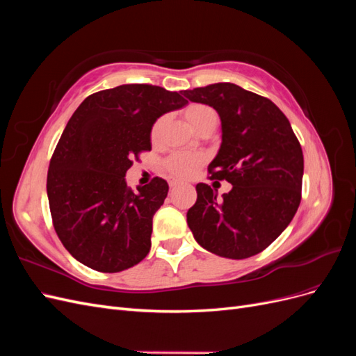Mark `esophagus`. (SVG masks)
Returning <instances> with one entry per match:
<instances>
[{"mask_svg":"<svg viewBox=\"0 0 356 356\" xmlns=\"http://www.w3.org/2000/svg\"><path fill=\"white\" fill-rule=\"evenodd\" d=\"M179 186V181H177V179H170L169 181V187L170 188H175V187H178Z\"/></svg>","mask_w":356,"mask_h":356,"instance_id":"esophagus-1","label":"esophagus"}]
</instances>
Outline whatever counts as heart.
Masks as SVG:
<instances>
[{
  "mask_svg": "<svg viewBox=\"0 0 356 356\" xmlns=\"http://www.w3.org/2000/svg\"><path fill=\"white\" fill-rule=\"evenodd\" d=\"M217 117L212 108L203 104H190L184 108V118L187 123L199 131V129L211 118ZM163 118L159 120L152 127V141L157 143L161 131H163ZM203 165V157L193 153H174L165 160V169L175 178H188Z\"/></svg>",
  "mask_w": 356,
  "mask_h": 356,
  "instance_id": "b5f03b06",
  "label": "heart"
}]
</instances>
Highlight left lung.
I'll return each mask as SVG.
<instances>
[{
  "label": "left lung",
  "instance_id": "8db88e82",
  "mask_svg": "<svg viewBox=\"0 0 356 356\" xmlns=\"http://www.w3.org/2000/svg\"><path fill=\"white\" fill-rule=\"evenodd\" d=\"M209 105L221 118V147L211 179L233 186L218 197L196 186L187 224L197 243L220 257L242 260L270 245L294 218L301 200L305 160L288 118L270 101L233 83L181 92Z\"/></svg>",
  "mask_w": 356,
  "mask_h": 356
}]
</instances>
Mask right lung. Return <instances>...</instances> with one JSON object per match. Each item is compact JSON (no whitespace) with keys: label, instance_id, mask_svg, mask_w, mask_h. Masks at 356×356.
I'll return each instance as SVG.
<instances>
[{"label":"right lung","instance_id":"right-lung-1","mask_svg":"<svg viewBox=\"0 0 356 356\" xmlns=\"http://www.w3.org/2000/svg\"><path fill=\"white\" fill-rule=\"evenodd\" d=\"M186 104L159 86L123 84L88 96L75 110L47 172L53 227L75 260L117 273L147 257L169 186L156 177L134 191L124 177L132 159L152 149L157 118Z\"/></svg>","mask_w":356,"mask_h":356}]
</instances>
